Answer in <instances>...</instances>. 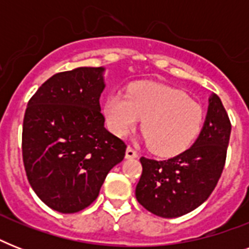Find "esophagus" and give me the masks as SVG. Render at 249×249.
Segmentation results:
<instances>
[{
	"label": "esophagus",
	"instance_id": "obj_1",
	"mask_svg": "<svg viewBox=\"0 0 249 249\" xmlns=\"http://www.w3.org/2000/svg\"><path fill=\"white\" fill-rule=\"evenodd\" d=\"M137 156H138V154H137V151L134 150V148H132V147L126 148V152H125V158H126V159L128 160L136 159Z\"/></svg>",
	"mask_w": 249,
	"mask_h": 249
}]
</instances>
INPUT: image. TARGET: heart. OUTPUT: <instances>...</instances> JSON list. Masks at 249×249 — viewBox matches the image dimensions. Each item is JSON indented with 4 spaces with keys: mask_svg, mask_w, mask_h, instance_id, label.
I'll list each match as a JSON object with an SVG mask.
<instances>
[{
    "mask_svg": "<svg viewBox=\"0 0 249 249\" xmlns=\"http://www.w3.org/2000/svg\"><path fill=\"white\" fill-rule=\"evenodd\" d=\"M109 129L125 136L142 120L144 140L159 155L183 151L199 136L204 111L179 90L154 83L130 86L128 94L113 93L105 103Z\"/></svg>",
    "mask_w": 249,
    "mask_h": 249,
    "instance_id": "1",
    "label": "heart"
}]
</instances>
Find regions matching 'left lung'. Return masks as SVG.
<instances>
[{
  "mask_svg": "<svg viewBox=\"0 0 249 249\" xmlns=\"http://www.w3.org/2000/svg\"><path fill=\"white\" fill-rule=\"evenodd\" d=\"M231 124L220 97H209L208 112L194 144L166 160L141 158L142 176L136 197L148 212L163 218L183 216L201 205L220 179Z\"/></svg>",
  "mask_w": 249,
  "mask_h": 249,
  "instance_id": "obj_1",
  "label": "left lung"
}]
</instances>
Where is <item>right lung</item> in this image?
Instances as JSON below:
<instances>
[{
    "mask_svg": "<svg viewBox=\"0 0 249 249\" xmlns=\"http://www.w3.org/2000/svg\"><path fill=\"white\" fill-rule=\"evenodd\" d=\"M103 67L59 72L38 88L23 121L21 151L29 185L52 209L75 213L99 195L126 144L105 128Z\"/></svg>",
    "mask_w": 249,
    "mask_h": 249,
    "instance_id": "obj_1",
    "label": "right lung"
}]
</instances>
